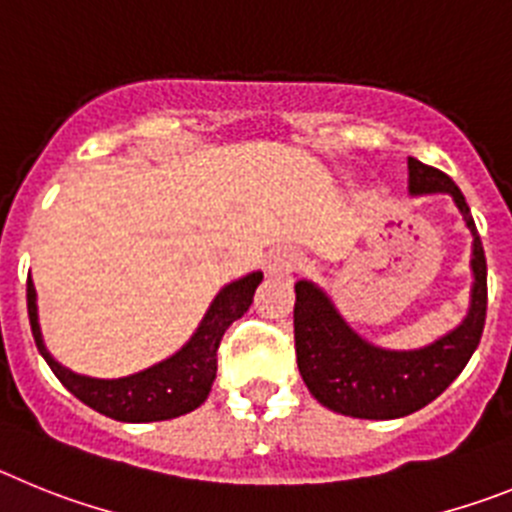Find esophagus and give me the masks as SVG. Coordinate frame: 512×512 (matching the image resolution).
Instances as JSON below:
<instances>
[{"label": "esophagus", "instance_id": "obj_1", "mask_svg": "<svg viewBox=\"0 0 512 512\" xmlns=\"http://www.w3.org/2000/svg\"><path fill=\"white\" fill-rule=\"evenodd\" d=\"M300 266H302L300 253H295L292 248H279V251H274L269 256V264H266V269H269L271 277H287V274L297 271Z\"/></svg>", "mask_w": 512, "mask_h": 512}]
</instances>
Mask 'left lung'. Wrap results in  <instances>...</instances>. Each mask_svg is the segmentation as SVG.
Returning a JSON list of instances; mask_svg holds the SVG:
<instances>
[{
  "label": "left lung",
  "instance_id": "obj_1",
  "mask_svg": "<svg viewBox=\"0 0 512 512\" xmlns=\"http://www.w3.org/2000/svg\"><path fill=\"white\" fill-rule=\"evenodd\" d=\"M408 192L449 194L472 233L469 310L454 330L423 348L395 351L374 346L346 323L330 295L315 282L295 284L297 366L307 390L323 408L366 420L410 415L436 400L477 351L487 315V261L461 189L443 171L408 158Z\"/></svg>",
  "mask_w": 512,
  "mask_h": 512
}]
</instances>
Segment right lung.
<instances>
[{"label":"right lung","mask_w":512,"mask_h":512,"mask_svg":"<svg viewBox=\"0 0 512 512\" xmlns=\"http://www.w3.org/2000/svg\"><path fill=\"white\" fill-rule=\"evenodd\" d=\"M261 279H264L261 271H251L246 277L225 284L210 302L205 318L200 320L192 338L176 354L148 366L143 372L117 379L76 374L69 366L53 359L51 351L45 348L43 333H40L38 292H35L33 279H27V315H30V328H33L40 356L48 361L58 382L71 395L79 397L84 405L97 413L122 420V423H156V420H171L192 413L207 400L217 374L220 338L228 325L251 307L253 292Z\"/></svg>","instance_id":"obj_1"}]
</instances>
